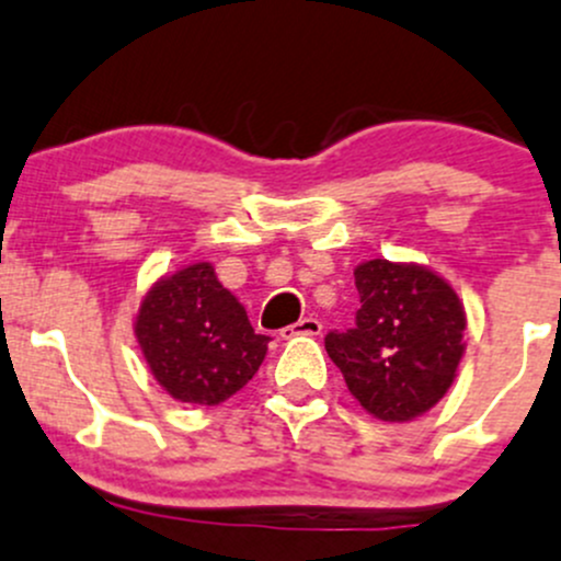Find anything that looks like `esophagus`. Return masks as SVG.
Wrapping results in <instances>:
<instances>
[{
	"label": "esophagus",
	"instance_id": "1",
	"mask_svg": "<svg viewBox=\"0 0 561 561\" xmlns=\"http://www.w3.org/2000/svg\"><path fill=\"white\" fill-rule=\"evenodd\" d=\"M322 333V322L314 320V317H304L298 320L296 325H287L279 330L282 339H296V335H320Z\"/></svg>",
	"mask_w": 561,
	"mask_h": 561
}]
</instances>
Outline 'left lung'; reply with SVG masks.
<instances>
[{
  "label": "left lung",
  "mask_w": 561,
  "mask_h": 561,
  "mask_svg": "<svg viewBox=\"0 0 561 561\" xmlns=\"http://www.w3.org/2000/svg\"><path fill=\"white\" fill-rule=\"evenodd\" d=\"M355 328L330 330L328 357L368 414L409 422L433 409L465 352L462 300L446 279L416 263L376 257L355 268Z\"/></svg>",
  "instance_id": "1"
}]
</instances>
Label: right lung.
<instances>
[{
	"instance_id": "right-lung-1",
	"label": "right lung",
	"mask_w": 561,
	"mask_h": 561,
	"mask_svg": "<svg viewBox=\"0 0 561 561\" xmlns=\"http://www.w3.org/2000/svg\"><path fill=\"white\" fill-rule=\"evenodd\" d=\"M156 381L174 400L220 405L261 368L268 335L255 333L244 306L193 263L150 287L134 325Z\"/></svg>"
}]
</instances>
